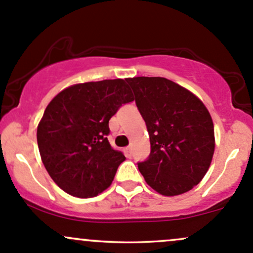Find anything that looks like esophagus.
I'll use <instances>...</instances> for the list:
<instances>
[{"label": "esophagus", "instance_id": "obj_1", "mask_svg": "<svg viewBox=\"0 0 253 253\" xmlns=\"http://www.w3.org/2000/svg\"><path fill=\"white\" fill-rule=\"evenodd\" d=\"M131 151H132L131 147H126V152L127 154H129V156H130V154H131Z\"/></svg>", "mask_w": 253, "mask_h": 253}]
</instances>
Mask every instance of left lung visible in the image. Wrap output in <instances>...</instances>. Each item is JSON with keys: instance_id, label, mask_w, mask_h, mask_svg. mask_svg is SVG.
Returning <instances> with one entry per match:
<instances>
[{"instance_id": "obj_1", "label": "left lung", "mask_w": 253, "mask_h": 253, "mask_svg": "<svg viewBox=\"0 0 253 253\" xmlns=\"http://www.w3.org/2000/svg\"><path fill=\"white\" fill-rule=\"evenodd\" d=\"M145 121L151 154L138 170L165 197L191 191L203 180L214 152L213 122L202 100L163 77L127 78Z\"/></svg>"}]
</instances>
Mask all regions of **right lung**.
Returning <instances> with one entry per match:
<instances>
[{"mask_svg": "<svg viewBox=\"0 0 253 253\" xmlns=\"http://www.w3.org/2000/svg\"><path fill=\"white\" fill-rule=\"evenodd\" d=\"M132 100L126 80L117 78L73 84L48 104L37 143L45 170L62 191L93 198L111 186L126 157L108 142V121Z\"/></svg>", "mask_w": 253, "mask_h": 253, "instance_id": "1", "label": "right lung"}]
</instances>
